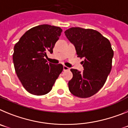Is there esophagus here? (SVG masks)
I'll use <instances>...</instances> for the list:
<instances>
[{
  "instance_id": "1",
  "label": "esophagus",
  "mask_w": 128,
  "mask_h": 128,
  "mask_svg": "<svg viewBox=\"0 0 128 128\" xmlns=\"http://www.w3.org/2000/svg\"><path fill=\"white\" fill-rule=\"evenodd\" d=\"M69 69L70 68L68 67V66H65V65L63 66V70H69Z\"/></svg>"
}]
</instances>
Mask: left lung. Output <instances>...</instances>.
I'll list each match as a JSON object with an SVG mask.
<instances>
[{"label":"left lung","instance_id":"left-lung-1","mask_svg":"<svg viewBox=\"0 0 128 128\" xmlns=\"http://www.w3.org/2000/svg\"><path fill=\"white\" fill-rule=\"evenodd\" d=\"M65 34L75 47L78 57L84 58L82 72L70 69L73 77L68 88L78 98H90L104 84L112 66L114 50L109 40L94 29L71 28Z\"/></svg>","mask_w":128,"mask_h":128}]
</instances>
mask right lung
<instances>
[{"label":"right lung","instance_id":"add662e5","mask_svg":"<svg viewBox=\"0 0 128 128\" xmlns=\"http://www.w3.org/2000/svg\"><path fill=\"white\" fill-rule=\"evenodd\" d=\"M62 32L59 27L40 25L26 31L14 46L15 72L24 88L31 94L48 93L63 70L62 64L48 63L44 58L47 52H53Z\"/></svg>","mask_w":128,"mask_h":128}]
</instances>
